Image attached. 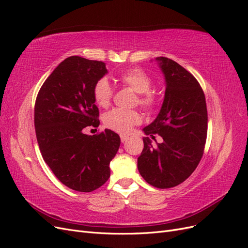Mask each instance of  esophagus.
Instances as JSON below:
<instances>
[{
  "instance_id": "1",
  "label": "esophagus",
  "mask_w": 248,
  "mask_h": 248,
  "mask_svg": "<svg viewBox=\"0 0 248 248\" xmlns=\"http://www.w3.org/2000/svg\"><path fill=\"white\" fill-rule=\"evenodd\" d=\"M128 139H129V138L127 137V136H121V141H122V142H125Z\"/></svg>"
}]
</instances>
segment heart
I'll list each match as a JSON object with an SVG mask.
<instances>
[{
    "mask_svg": "<svg viewBox=\"0 0 248 248\" xmlns=\"http://www.w3.org/2000/svg\"><path fill=\"white\" fill-rule=\"evenodd\" d=\"M119 81L124 87L131 89L137 93L134 98V106H140L145 109L151 110L157 107L159 96L155 90L151 89L152 78L144 69L134 67L119 74ZM114 97V89L108 80L102 78L96 81L93 87V98L99 108H108ZM141 122V117L137 110H125L122 108H114L103 116V124L107 128L121 133H129L133 126Z\"/></svg>",
    "mask_w": 248,
    "mask_h": 248,
    "instance_id": "b5f03b06",
    "label": "heart"
}]
</instances>
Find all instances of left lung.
<instances>
[{"label": "left lung", "instance_id": "1", "mask_svg": "<svg viewBox=\"0 0 248 248\" xmlns=\"http://www.w3.org/2000/svg\"><path fill=\"white\" fill-rule=\"evenodd\" d=\"M156 60L166 78V94L158 116L142 130L152 139L159 134L162 142L153 147L148 137L142 139L138 169L146 182L164 189L181 184L197 169L204 154L208 114L197 78L169 58Z\"/></svg>", "mask_w": 248, "mask_h": 248}]
</instances>
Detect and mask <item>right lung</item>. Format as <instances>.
I'll return each instance as SVG.
<instances>
[{"label": "right lung", "instance_id": "right-lung-1", "mask_svg": "<svg viewBox=\"0 0 248 248\" xmlns=\"http://www.w3.org/2000/svg\"><path fill=\"white\" fill-rule=\"evenodd\" d=\"M107 73L101 61L69 57L43 82L36 98L34 124L43 159L60 181L77 191L91 192L108 181L109 162L121 142L109 129L84 133L88 126H99L93 87Z\"/></svg>", "mask_w": 248, "mask_h": 248}]
</instances>
